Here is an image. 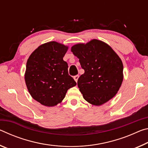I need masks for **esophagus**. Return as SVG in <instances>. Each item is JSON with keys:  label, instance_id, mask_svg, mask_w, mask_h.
Instances as JSON below:
<instances>
[{"label": "esophagus", "instance_id": "34e87169", "mask_svg": "<svg viewBox=\"0 0 148 148\" xmlns=\"http://www.w3.org/2000/svg\"><path fill=\"white\" fill-rule=\"evenodd\" d=\"M78 77H79L78 75H76V76H74V80H75V81H76V82H77V79H78Z\"/></svg>", "mask_w": 148, "mask_h": 148}]
</instances>
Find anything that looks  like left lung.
Instances as JSON below:
<instances>
[{"label":"left lung","instance_id":"8db88e82","mask_svg":"<svg viewBox=\"0 0 148 148\" xmlns=\"http://www.w3.org/2000/svg\"><path fill=\"white\" fill-rule=\"evenodd\" d=\"M71 51L79 59L84 74L77 79V86L89 103L100 106L116 95L123 79V66L111 47L99 40L77 44Z\"/></svg>","mask_w":148,"mask_h":148}]
</instances>
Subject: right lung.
<instances>
[{"label": "right lung", "mask_w": 148, "mask_h": 148, "mask_svg": "<svg viewBox=\"0 0 148 148\" xmlns=\"http://www.w3.org/2000/svg\"><path fill=\"white\" fill-rule=\"evenodd\" d=\"M68 47L57 42L40 46L27 62L25 80L35 101L46 106L61 103L68 89L76 82L68 73V64L63 60Z\"/></svg>", "instance_id": "obj_1"}]
</instances>
